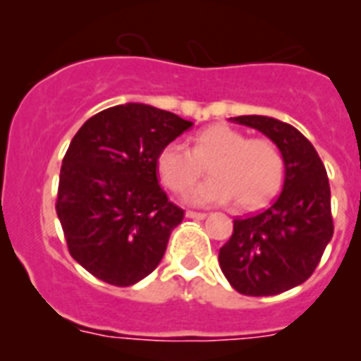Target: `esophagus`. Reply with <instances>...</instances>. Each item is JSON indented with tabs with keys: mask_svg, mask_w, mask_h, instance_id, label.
Listing matches in <instances>:
<instances>
[{
	"mask_svg": "<svg viewBox=\"0 0 361 361\" xmlns=\"http://www.w3.org/2000/svg\"><path fill=\"white\" fill-rule=\"evenodd\" d=\"M185 214H187V218H192V219H203V218H207V214H205V212L187 211V212H185Z\"/></svg>",
	"mask_w": 361,
	"mask_h": 361,
	"instance_id": "obj_1",
	"label": "esophagus"
}]
</instances>
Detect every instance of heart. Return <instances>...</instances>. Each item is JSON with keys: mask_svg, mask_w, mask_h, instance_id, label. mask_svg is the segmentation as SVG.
Listing matches in <instances>:
<instances>
[{"mask_svg": "<svg viewBox=\"0 0 361 361\" xmlns=\"http://www.w3.org/2000/svg\"><path fill=\"white\" fill-rule=\"evenodd\" d=\"M187 200L194 205H221L236 200L240 209H259L280 192L285 161L280 149L265 137H249L225 123L205 127L190 137V149L167 143L156 156L159 180L169 190L183 194L203 176Z\"/></svg>", "mask_w": 361, "mask_h": 361, "instance_id": "obj_1", "label": "heart"}]
</instances>
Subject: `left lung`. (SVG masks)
<instances>
[{
  "instance_id": "left-lung-1",
  "label": "left lung",
  "mask_w": 361,
  "mask_h": 361,
  "mask_svg": "<svg viewBox=\"0 0 361 361\" xmlns=\"http://www.w3.org/2000/svg\"><path fill=\"white\" fill-rule=\"evenodd\" d=\"M280 149L285 183L280 198L258 214L234 219L219 249V267L245 296H274L311 278L334 233L327 171L312 143L293 125L267 116H238Z\"/></svg>"
}]
</instances>
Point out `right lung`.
Listing matches in <instances>:
<instances>
[{
	"instance_id": "add662e5",
	"label": "right lung",
	"mask_w": 361,
	"mask_h": 361,
	"mask_svg": "<svg viewBox=\"0 0 361 361\" xmlns=\"http://www.w3.org/2000/svg\"><path fill=\"white\" fill-rule=\"evenodd\" d=\"M189 127L172 112L125 103L94 114L72 137L56 212L71 256L98 280L128 287L161 262L183 209L159 187L156 156Z\"/></svg>"
}]
</instances>
